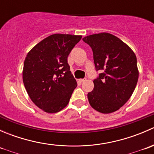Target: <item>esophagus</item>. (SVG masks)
<instances>
[{
	"label": "esophagus",
	"instance_id": "esophagus-1",
	"mask_svg": "<svg viewBox=\"0 0 154 154\" xmlns=\"http://www.w3.org/2000/svg\"><path fill=\"white\" fill-rule=\"evenodd\" d=\"M85 80H86V79H80V80H79V81H80V83H83Z\"/></svg>",
	"mask_w": 154,
	"mask_h": 154
}]
</instances>
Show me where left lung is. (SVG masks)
Here are the masks:
<instances>
[{"label": "left lung", "instance_id": "8db88e82", "mask_svg": "<svg viewBox=\"0 0 154 154\" xmlns=\"http://www.w3.org/2000/svg\"><path fill=\"white\" fill-rule=\"evenodd\" d=\"M93 51L96 71L103 70L94 80L88 93L93 109L103 114L113 112L130 99L139 79L136 54L126 43L108 32L92 34L83 38Z\"/></svg>", "mask_w": 154, "mask_h": 154}]
</instances>
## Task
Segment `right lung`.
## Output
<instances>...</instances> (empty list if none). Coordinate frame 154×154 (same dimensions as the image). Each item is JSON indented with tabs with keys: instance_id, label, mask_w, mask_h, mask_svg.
Masks as SVG:
<instances>
[{
	"instance_id": "add662e5",
	"label": "right lung",
	"mask_w": 154,
	"mask_h": 154,
	"mask_svg": "<svg viewBox=\"0 0 154 154\" xmlns=\"http://www.w3.org/2000/svg\"><path fill=\"white\" fill-rule=\"evenodd\" d=\"M82 35L53 34L27 54L23 82L32 101L48 113L61 111L68 105L77 86L68 64V57Z\"/></svg>"
}]
</instances>
